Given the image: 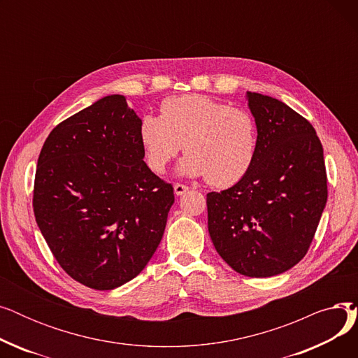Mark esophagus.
<instances>
[{
  "label": "esophagus",
  "instance_id": "obj_1",
  "mask_svg": "<svg viewBox=\"0 0 358 358\" xmlns=\"http://www.w3.org/2000/svg\"><path fill=\"white\" fill-rule=\"evenodd\" d=\"M189 189H190V187L185 185V184H180V182H176V184H174V193H176L177 196H181V194H184L185 192H189Z\"/></svg>",
  "mask_w": 358,
  "mask_h": 358
}]
</instances>
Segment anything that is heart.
Segmentation results:
<instances>
[{"label":"heart","instance_id":"b5f03b06","mask_svg":"<svg viewBox=\"0 0 358 358\" xmlns=\"http://www.w3.org/2000/svg\"><path fill=\"white\" fill-rule=\"evenodd\" d=\"M139 141L152 171L162 174L184 146L181 174L231 187L255 161L258 127L250 111L192 94L165 99L159 116H142Z\"/></svg>","mask_w":358,"mask_h":358}]
</instances>
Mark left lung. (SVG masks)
<instances>
[{
	"label": "left lung",
	"mask_w": 358,
	"mask_h": 358,
	"mask_svg": "<svg viewBox=\"0 0 358 358\" xmlns=\"http://www.w3.org/2000/svg\"><path fill=\"white\" fill-rule=\"evenodd\" d=\"M258 127L250 173L208 194L219 255L239 274L271 277L302 259L328 199L324 149L313 126L283 101L247 92Z\"/></svg>",
	"instance_id": "left-lung-1"
}]
</instances>
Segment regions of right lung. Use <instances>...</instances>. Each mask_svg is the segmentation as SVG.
I'll use <instances>...</instances> for the list:
<instances>
[{"label":"right lung","mask_w":358,"mask_h":358,"mask_svg":"<svg viewBox=\"0 0 358 358\" xmlns=\"http://www.w3.org/2000/svg\"><path fill=\"white\" fill-rule=\"evenodd\" d=\"M139 123L123 96H107L56 126L37 159L36 222L62 270L96 290L145 268L174 203L143 161Z\"/></svg>","instance_id":"1"}]
</instances>
